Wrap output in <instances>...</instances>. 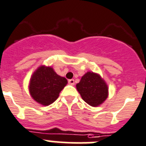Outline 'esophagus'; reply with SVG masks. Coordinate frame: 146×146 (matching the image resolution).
<instances>
[{
  "label": "esophagus",
  "instance_id": "esophagus-1",
  "mask_svg": "<svg viewBox=\"0 0 146 146\" xmlns=\"http://www.w3.org/2000/svg\"><path fill=\"white\" fill-rule=\"evenodd\" d=\"M68 83H69V84H70V85H72V86H73V85L75 84L74 79H70V80H68Z\"/></svg>",
  "mask_w": 146,
  "mask_h": 146
}]
</instances>
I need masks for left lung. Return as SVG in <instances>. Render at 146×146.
Wrapping results in <instances>:
<instances>
[{"label": "left lung", "mask_w": 146, "mask_h": 146, "mask_svg": "<svg viewBox=\"0 0 146 146\" xmlns=\"http://www.w3.org/2000/svg\"><path fill=\"white\" fill-rule=\"evenodd\" d=\"M76 89L85 102L92 107H98L108 97V86L98 73L87 72L76 84Z\"/></svg>", "instance_id": "obj_1"}]
</instances>
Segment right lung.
Segmentation results:
<instances>
[{"label":"right lung","instance_id":"right-lung-1","mask_svg":"<svg viewBox=\"0 0 146 146\" xmlns=\"http://www.w3.org/2000/svg\"><path fill=\"white\" fill-rule=\"evenodd\" d=\"M67 84L66 78L57 75L52 67L40 65L30 79L29 92L35 102L47 106L58 98Z\"/></svg>","mask_w":146,"mask_h":146}]
</instances>
